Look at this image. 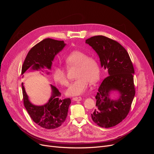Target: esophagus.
I'll return each mask as SVG.
<instances>
[{
	"instance_id": "obj_1",
	"label": "esophagus",
	"mask_w": 154,
	"mask_h": 154,
	"mask_svg": "<svg viewBox=\"0 0 154 154\" xmlns=\"http://www.w3.org/2000/svg\"><path fill=\"white\" fill-rule=\"evenodd\" d=\"M82 97H74L72 98L73 101H81L82 100Z\"/></svg>"
}]
</instances>
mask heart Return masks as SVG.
<instances>
[{
	"label": "heart",
	"instance_id": "obj_1",
	"mask_svg": "<svg viewBox=\"0 0 154 154\" xmlns=\"http://www.w3.org/2000/svg\"><path fill=\"white\" fill-rule=\"evenodd\" d=\"M67 66L77 67L76 77L77 79L70 84L66 91L69 96H79L84 93L88 85V82H96L99 78L100 67L96 60L82 51H75L70 53L65 59ZM53 76L55 82L61 85L67 86L68 80L65 70L60 66H56L53 70Z\"/></svg>",
	"mask_w": 154,
	"mask_h": 154
}]
</instances>
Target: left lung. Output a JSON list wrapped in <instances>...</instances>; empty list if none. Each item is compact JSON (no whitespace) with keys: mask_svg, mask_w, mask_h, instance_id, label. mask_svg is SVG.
<instances>
[{"mask_svg":"<svg viewBox=\"0 0 154 154\" xmlns=\"http://www.w3.org/2000/svg\"><path fill=\"white\" fill-rule=\"evenodd\" d=\"M95 51L101 67L108 71L96 96V109L91 114L95 123L103 128L119 124L127 117L135 96L134 69L127 51L118 42L98 35L85 40ZM116 92V99L111 96Z\"/></svg>","mask_w":154,"mask_h":154,"instance_id":"obj_1","label":"left lung"}]
</instances>
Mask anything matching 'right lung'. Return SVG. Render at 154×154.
I'll list each match as a JSON object with an SVG mask.
<instances>
[{
    "instance_id": "right-lung-1",
    "label": "right lung",
    "mask_w": 154,
    "mask_h": 154,
    "mask_svg": "<svg viewBox=\"0 0 154 154\" xmlns=\"http://www.w3.org/2000/svg\"><path fill=\"white\" fill-rule=\"evenodd\" d=\"M66 45L63 41L46 38L35 45L29 51L22 67V75L29 72L41 71L47 69L51 71L56 55ZM45 72L49 74L46 70ZM44 76V74H42ZM51 96L47 103L43 105H35L30 101L22 83L24 104L32 121L40 127L46 129H54L60 127L66 119L69 106L71 103L69 98L61 100V93L54 86L50 85Z\"/></svg>"
}]
</instances>
